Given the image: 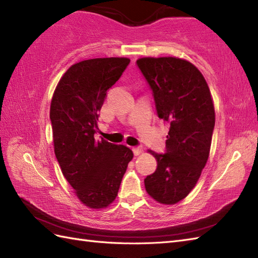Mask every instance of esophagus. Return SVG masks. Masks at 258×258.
<instances>
[{
  "label": "esophagus",
  "instance_id": "34e87169",
  "mask_svg": "<svg viewBox=\"0 0 258 258\" xmlns=\"http://www.w3.org/2000/svg\"><path fill=\"white\" fill-rule=\"evenodd\" d=\"M132 151H133V153H134V155H135V156H138V155H140V154H142V153H143V149H142V147H140V146H135V147H133Z\"/></svg>",
  "mask_w": 258,
  "mask_h": 258
}]
</instances>
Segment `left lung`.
<instances>
[{
  "label": "left lung",
  "mask_w": 258,
  "mask_h": 258,
  "mask_svg": "<svg viewBox=\"0 0 258 258\" xmlns=\"http://www.w3.org/2000/svg\"><path fill=\"white\" fill-rule=\"evenodd\" d=\"M151 86L157 115L169 123L165 154L150 151L156 171L144 179L149 195L176 204L195 187L210 155L215 111L210 89L195 65L178 57L136 61Z\"/></svg>",
  "instance_id": "1"
}]
</instances>
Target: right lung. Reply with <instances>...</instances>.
Masks as SVG:
<instances>
[{"label":"right lung","mask_w":258,"mask_h":258,"mask_svg":"<svg viewBox=\"0 0 258 258\" xmlns=\"http://www.w3.org/2000/svg\"><path fill=\"white\" fill-rule=\"evenodd\" d=\"M128 64L127 57L75 63L59 80L52 97L50 118L56 160L79 200L94 210L105 208L116 199L133 158L127 146L94 138L107 90Z\"/></svg>","instance_id":"obj_1"}]
</instances>
